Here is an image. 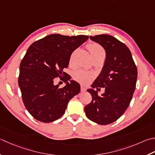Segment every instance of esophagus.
I'll use <instances>...</instances> for the list:
<instances>
[{
	"label": "esophagus",
	"instance_id": "34e87169",
	"mask_svg": "<svg viewBox=\"0 0 155 155\" xmlns=\"http://www.w3.org/2000/svg\"><path fill=\"white\" fill-rule=\"evenodd\" d=\"M86 88L84 87V86H83V85H81V92H84V91H86Z\"/></svg>",
	"mask_w": 155,
	"mask_h": 155
}]
</instances>
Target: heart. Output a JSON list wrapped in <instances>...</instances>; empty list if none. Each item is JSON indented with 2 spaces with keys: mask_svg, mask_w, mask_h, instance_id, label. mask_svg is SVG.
Masks as SVG:
<instances>
[{
  "mask_svg": "<svg viewBox=\"0 0 155 155\" xmlns=\"http://www.w3.org/2000/svg\"><path fill=\"white\" fill-rule=\"evenodd\" d=\"M88 49H89L91 54L92 58L97 56H105V51L101 45L98 44L96 43H91L87 45ZM75 51L71 54V58H70L69 62L70 64H72V61H73ZM73 78L76 81H77L80 83L83 84H88L89 83V81L91 80L93 78V74L91 72L84 71L83 70H77L73 72Z\"/></svg>",
  "mask_w": 155,
  "mask_h": 155,
  "instance_id": "heart-1",
  "label": "heart"
}]
</instances>
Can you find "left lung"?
Listing matches in <instances>:
<instances>
[{
	"instance_id": "obj_1",
	"label": "left lung",
	"mask_w": 155,
	"mask_h": 155,
	"mask_svg": "<svg viewBox=\"0 0 155 155\" xmlns=\"http://www.w3.org/2000/svg\"><path fill=\"white\" fill-rule=\"evenodd\" d=\"M89 38L104 48L106 58L93 89L87 90L92 101L84 107V112L93 122L107 125L119 119L129 106L136 88L137 68L129 48L116 38L106 34ZM99 87L105 88L101 96L94 89Z\"/></svg>"
}]
</instances>
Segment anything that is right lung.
Returning a JSON list of instances; mask_svg holds the SVG:
<instances>
[{
  "mask_svg": "<svg viewBox=\"0 0 155 155\" xmlns=\"http://www.w3.org/2000/svg\"><path fill=\"white\" fill-rule=\"evenodd\" d=\"M89 36L51 34L30 45L19 66L18 83L27 110L39 122H54L64 114L70 100L79 93L80 84L64 72L72 53ZM62 75L65 77L62 78ZM60 77L66 83H54Z\"/></svg>",
  "mask_w": 155,
  "mask_h": 155,
  "instance_id": "right-lung-1",
  "label": "right lung"
}]
</instances>
